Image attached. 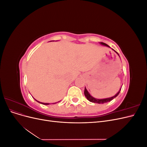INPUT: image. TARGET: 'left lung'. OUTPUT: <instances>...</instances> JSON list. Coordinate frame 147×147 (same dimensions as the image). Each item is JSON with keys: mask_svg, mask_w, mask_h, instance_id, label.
<instances>
[{"mask_svg": "<svg viewBox=\"0 0 147 147\" xmlns=\"http://www.w3.org/2000/svg\"><path fill=\"white\" fill-rule=\"evenodd\" d=\"M100 43L101 44V45H102L109 47V46L107 45V44H106V43H103V42H100ZM112 50H113V49H112ZM114 51H115V50H114ZM115 52H116V53H117V54L118 55V53L117 51H115ZM121 88L120 89V90H119V91L116 94H115V95L114 96H113V97H109V98L101 99H96V98H94V97H93L92 96H91L90 95V93H89V92H88V91H87V90H86V88H84V96H85V97H86V99H87L89 101H90V102H94V103H97V104H104V103H106V102H110V101L112 100V99H113L114 98H115V97H116L119 94V93L120 91H121Z\"/></svg>", "mask_w": 147, "mask_h": 147, "instance_id": "8db88e82", "label": "left lung"}]
</instances>
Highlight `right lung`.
Masks as SVG:
<instances>
[{
	"mask_svg": "<svg viewBox=\"0 0 147 147\" xmlns=\"http://www.w3.org/2000/svg\"><path fill=\"white\" fill-rule=\"evenodd\" d=\"M36 101H37L38 102H39V103H41V104H43V105H49L50 104L49 103H43V102H39V101H38V100H35ZM55 104H56V103H55Z\"/></svg>",
	"mask_w": 147,
	"mask_h": 147,
	"instance_id": "1",
	"label": "right lung"
}]
</instances>
